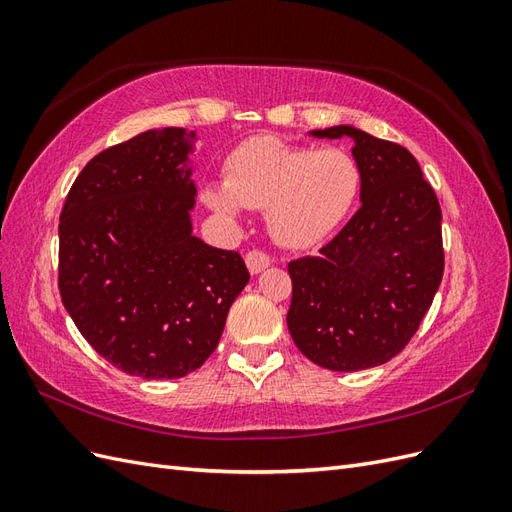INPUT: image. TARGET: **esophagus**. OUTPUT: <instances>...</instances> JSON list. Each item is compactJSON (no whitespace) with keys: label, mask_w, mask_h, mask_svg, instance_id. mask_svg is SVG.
<instances>
[{"label":"esophagus","mask_w":512,"mask_h":512,"mask_svg":"<svg viewBox=\"0 0 512 512\" xmlns=\"http://www.w3.org/2000/svg\"><path fill=\"white\" fill-rule=\"evenodd\" d=\"M245 265L252 275H256L271 265V256L262 250H250L245 254Z\"/></svg>","instance_id":"esophagus-1"}]
</instances>
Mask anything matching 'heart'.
Returning a JSON list of instances; mask_svg holds the SVG:
<instances>
[{
	"label": "heart",
	"mask_w": 512,
	"mask_h": 512,
	"mask_svg": "<svg viewBox=\"0 0 512 512\" xmlns=\"http://www.w3.org/2000/svg\"><path fill=\"white\" fill-rule=\"evenodd\" d=\"M359 190L361 168L344 149L252 136L228 153L224 188H209L205 200L226 215L239 211L237 203L267 209L271 237L288 250H307L346 220Z\"/></svg>",
	"instance_id": "1"
}]
</instances>
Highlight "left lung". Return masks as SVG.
Listing matches in <instances>:
<instances>
[{
  "label": "left lung",
  "instance_id": "left-lung-1",
  "mask_svg": "<svg viewBox=\"0 0 512 512\" xmlns=\"http://www.w3.org/2000/svg\"><path fill=\"white\" fill-rule=\"evenodd\" d=\"M312 134L352 138L363 205L318 256L288 262V331L324 369L376 367L408 346L442 282L440 203L406 147L350 126Z\"/></svg>",
  "mask_w": 512,
  "mask_h": 512
}]
</instances>
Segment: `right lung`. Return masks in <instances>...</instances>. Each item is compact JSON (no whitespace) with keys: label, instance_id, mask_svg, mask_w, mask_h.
<instances>
[{"label":"right lung","instance_id":"right-lung-1","mask_svg":"<svg viewBox=\"0 0 512 512\" xmlns=\"http://www.w3.org/2000/svg\"><path fill=\"white\" fill-rule=\"evenodd\" d=\"M188 153L181 128L108 147L74 179L59 215L61 303L91 348L147 380L203 365L250 280L239 252L192 235Z\"/></svg>","mask_w":512,"mask_h":512}]
</instances>
